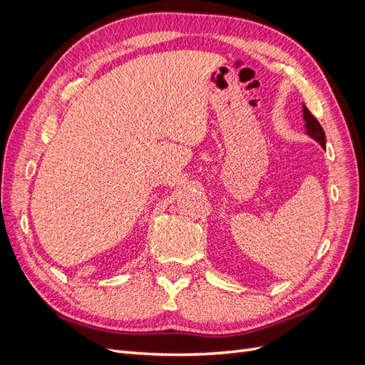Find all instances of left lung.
I'll use <instances>...</instances> for the list:
<instances>
[{"label": "left lung", "instance_id": "obj_1", "mask_svg": "<svg viewBox=\"0 0 365 365\" xmlns=\"http://www.w3.org/2000/svg\"><path fill=\"white\" fill-rule=\"evenodd\" d=\"M303 118H304V128H306V134L314 138L317 143H319L323 148L326 146V135L322 125L318 123V120L311 114V111L303 105Z\"/></svg>", "mask_w": 365, "mask_h": 365}]
</instances>
